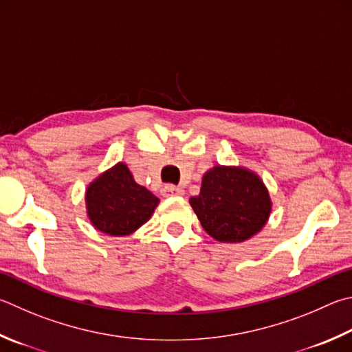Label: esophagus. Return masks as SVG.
I'll return each instance as SVG.
<instances>
[{
	"label": "esophagus",
	"mask_w": 352,
	"mask_h": 352,
	"mask_svg": "<svg viewBox=\"0 0 352 352\" xmlns=\"http://www.w3.org/2000/svg\"><path fill=\"white\" fill-rule=\"evenodd\" d=\"M183 194H184V190L182 188L174 186V184H166V186L162 188L163 197H180Z\"/></svg>",
	"instance_id": "esophagus-1"
}]
</instances>
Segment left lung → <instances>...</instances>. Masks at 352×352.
I'll use <instances>...</instances> for the list:
<instances>
[{"label":"left lung","instance_id":"obj_1","mask_svg":"<svg viewBox=\"0 0 352 352\" xmlns=\"http://www.w3.org/2000/svg\"><path fill=\"white\" fill-rule=\"evenodd\" d=\"M189 203L204 231L223 243H241L260 232L272 208L261 178L240 166L209 169L200 194Z\"/></svg>","mask_w":352,"mask_h":352}]
</instances>
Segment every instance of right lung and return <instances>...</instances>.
<instances>
[{"label": "right lung", "instance_id": "add662e5", "mask_svg": "<svg viewBox=\"0 0 352 352\" xmlns=\"http://www.w3.org/2000/svg\"><path fill=\"white\" fill-rule=\"evenodd\" d=\"M158 198L133 180L124 163H117L89 184L87 217L103 234L123 237L135 232L151 219Z\"/></svg>", "mask_w": 352, "mask_h": 352}]
</instances>
